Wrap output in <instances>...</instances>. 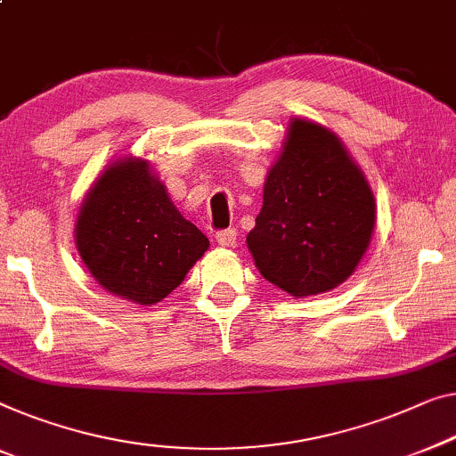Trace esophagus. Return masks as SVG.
<instances>
[{"label":"esophagus","instance_id":"esophagus-1","mask_svg":"<svg viewBox=\"0 0 456 456\" xmlns=\"http://www.w3.org/2000/svg\"><path fill=\"white\" fill-rule=\"evenodd\" d=\"M236 236H239V232H236L234 228L220 230V232H216V242L220 244V247H234Z\"/></svg>","mask_w":456,"mask_h":456}]
</instances>
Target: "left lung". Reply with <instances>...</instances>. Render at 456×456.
I'll return each mask as SVG.
<instances>
[{
  "mask_svg": "<svg viewBox=\"0 0 456 456\" xmlns=\"http://www.w3.org/2000/svg\"><path fill=\"white\" fill-rule=\"evenodd\" d=\"M374 224L370 184L339 137L292 118L247 236L261 275L296 298L329 292L355 272Z\"/></svg>",
  "mask_w": 456,
  "mask_h": 456,
  "instance_id": "obj_1",
  "label": "left lung"
}]
</instances>
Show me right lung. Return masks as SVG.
<instances>
[{"label": "right lung", "instance_id": "1", "mask_svg": "<svg viewBox=\"0 0 456 456\" xmlns=\"http://www.w3.org/2000/svg\"><path fill=\"white\" fill-rule=\"evenodd\" d=\"M76 247L107 292L148 306L181 286L209 240L179 214L150 162L127 156L84 197Z\"/></svg>", "mask_w": 456, "mask_h": 456}]
</instances>
